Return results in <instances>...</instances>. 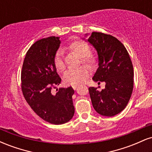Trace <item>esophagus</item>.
I'll return each instance as SVG.
<instances>
[{
	"mask_svg": "<svg viewBox=\"0 0 152 152\" xmlns=\"http://www.w3.org/2000/svg\"><path fill=\"white\" fill-rule=\"evenodd\" d=\"M78 86V84H74V85H72V87H73V88H74V90H76V88H77V87Z\"/></svg>",
	"mask_w": 152,
	"mask_h": 152,
	"instance_id": "34e87169",
	"label": "esophagus"
}]
</instances>
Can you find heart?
I'll list each match as a JSON object with an SVG mask.
<instances>
[{"label": "heart", "instance_id": "1", "mask_svg": "<svg viewBox=\"0 0 152 152\" xmlns=\"http://www.w3.org/2000/svg\"><path fill=\"white\" fill-rule=\"evenodd\" d=\"M69 48L81 57L82 61L90 65L95 63V57L89 53V46L83 41H75L69 44ZM54 65L57 70L62 71L65 69V63L63 58V50L58 49L54 57ZM90 74V69L87 66H81L76 68H71L66 71L64 81L67 84H78L83 83Z\"/></svg>", "mask_w": 152, "mask_h": 152}]
</instances>
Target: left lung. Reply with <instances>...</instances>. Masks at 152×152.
Segmentation results:
<instances>
[{"label": "left lung", "mask_w": 152, "mask_h": 152, "mask_svg": "<svg viewBox=\"0 0 152 152\" xmlns=\"http://www.w3.org/2000/svg\"><path fill=\"white\" fill-rule=\"evenodd\" d=\"M88 34H85L87 38ZM98 54L99 68L92 79L104 81L105 88L89 87L92 105L97 113L104 116H114L125 109L134 86V69L128 52L114 36L92 32L88 39Z\"/></svg>", "instance_id": "8db88e82"}]
</instances>
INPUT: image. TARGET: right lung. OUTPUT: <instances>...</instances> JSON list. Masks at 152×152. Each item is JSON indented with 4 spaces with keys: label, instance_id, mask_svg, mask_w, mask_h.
Listing matches in <instances>:
<instances>
[{
    "label": "right lung",
    "instance_id": "obj_1",
    "mask_svg": "<svg viewBox=\"0 0 152 152\" xmlns=\"http://www.w3.org/2000/svg\"><path fill=\"white\" fill-rule=\"evenodd\" d=\"M59 38L50 36L34 43L26 53L21 71V88L26 102L38 116L56 125L70 121L75 111L72 87L51 92L61 81L54 65L61 44Z\"/></svg>",
    "mask_w": 152,
    "mask_h": 152
}]
</instances>
